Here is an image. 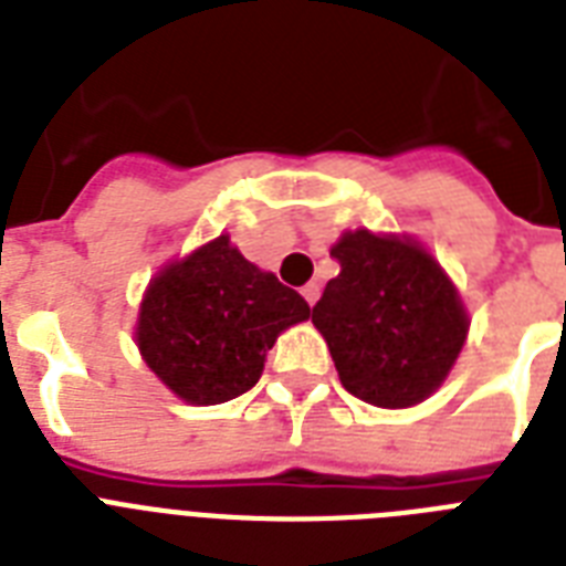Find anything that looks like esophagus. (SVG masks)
Here are the masks:
<instances>
[{
  "label": "esophagus",
  "instance_id": "obj_1",
  "mask_svg": "<svg viewBox=\"0 0 566 566\" xmlns=\"http://www.w3.org/2000/svg\"><path fill=\"white\" fill-rule=\"evenodd\" d=\"M301 295L306 297V304L315 306V301H318V297H321V286H318V283H306V286L301 289Z\"/></svg>",
  "mask_w": 566,
  "mask_h": 566
}]
</instances>
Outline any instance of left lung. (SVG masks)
<instances>
[{
  "label": "left lung",
  "mask_w": 566,
  "mask_h": 566,
  "mask_svg": "<svg viewBox=\"0 0 566 566\" xmlns=\"http://www.w3.org/2000/svg\"><path fill=\"white\" fill-rule=\"evenodd\" d=\"M342 271L312 306L342 386L379 409L436 395L468 342L470 318L441 262L406 233L345 230L329 248Z\"/></svg>",
  "instance_id": "left-lung-1"
}]
</instances>
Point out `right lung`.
Here are the masks:
<instances>
[{
	"label": "right lung",
	"mask_w": 566,
	"mask_h": 566,
	"mask_svg": "<svg viewBox=\"0 0 566 566\" xmlns=\"http://www.w3.org/2000/svg\"><path fill=\"white\" fill-rule=\"evenodd\" d=\"M306 318L304 297L221 233L151 277L134 342L171 395L216 406L254 388L280 333Z\"/></svg>",
	"instance_id": "obj_1"
}]
</instances>
